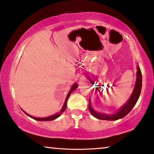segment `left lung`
Returning <instances> with one entry per match:
<instances>
[{"mask_svg": "<svg viewBox=\"0 0 154 154\" xmlns=\"http://www.w3.org/2000/svg\"><path fill=\"white\" fill-rule=\"evenodd\" d=\"M137 81L135 83V87L133 92H132L131 96L126 105L123 106L122 109L119 110L118 113L113 115H105L103 113H100L98 112L94 111L89 104V110L91 114L96 118L102 119V120H117L120 118H124L126 116L128 113H129L130 111L132 110V108L134 107L135 104L137 103L138 99L139 98L140 91H141L142 87V75L140 72V69L139 66H137Z\"/></svg>", "mask_w": 154, "mask_h": 154, "instance_id": "1", "label": "left lung"}]
</instances>
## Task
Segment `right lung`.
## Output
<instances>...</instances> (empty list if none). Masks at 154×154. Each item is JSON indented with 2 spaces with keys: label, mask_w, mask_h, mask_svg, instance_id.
<instances>
[{
  "label": "right lung",
  "mask_w": 154,
  "mask_h": 154,
  "mask_svg": "<svg viewBox=\"0 0 154 154\" xmlns=\"http://www.w3.org/2000/svg\"><path fill=\"white\" fill-rule=\"evenodd\" d=\"M77 88V84H74L73 85H72L71 90H70V92H69V94H68V95L66 96V100H65V102H64V105H63V107L62 108V109L60 110V111L59 112V113H56V115H54V116H50V117H48V118H35V117L31 116H30V115H28V113H26L25 111H24V113L27 115V116L30 117L31 118L35 119V120H38V121H51V120H54V119L58 118V117L60 116V115L65 111V109H66V104H67L68 98H69V97L70 96V95H71V92H72V91L75 90Z\"/></svg>",
  "instance_id": "1"
}]
</instances>
